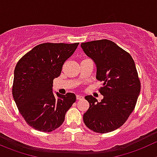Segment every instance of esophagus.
Masks as SVG:
<instances>
[{
	"label": "esophagus",
	"instance_id": "obj_1",
	"mask_svg": "<svg viewBox=\"0 0 157 157\" xmlns=\"http://www.w3.org/2000/svg\"><path fill=\"white\" fill-rule=\"evenodd\" d=\"M83 98H84V97H83L82 95H76V98H77L78 100V99H82Z\"/></svg>",
	"mask_w": 157,
	"mask_h": 157
}]
</instances>
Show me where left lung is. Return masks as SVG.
Wrapping results in <instances>:
<instances>
[{"label": "left lung", "mask_w": 157, "mask_h": 157, "mask_svg": "<svg viewBox=\"0 0 157 157\" xmlns=\"http://www.w3.org/2000/svg\"><path fill=\"white\" fill-rule=\"evenodd\" d=\"M81 48L96 65V78L102 82L98 102L92 95L85 97L89 108L83 115L89 129L106 133L124 124L133 111L140 92L135 62L128 52L107 39L82 43Z\"/></svg>", "instance_id": "1"}]
</instances>
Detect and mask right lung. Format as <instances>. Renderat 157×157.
Returning a JSON list of instances; mask_svg holds the SVG:
<instances>
[{
  "instance_id": "obj_1",
  "label": "right lung",
  "mask_w": 157,
  "mask_h": 157,
  "mask_svg": "<svg viewBox=\"0 0 157 157\" xmlns=\"http://www.w3.org/2000/svg\"><path fill=\"white\" fill-rule=\"evenodd\" d=\"M79 43H44L33 48L14 69L12 95L26 122L41 132H52L65 120L75 102L74 93L54 94L53 80L61 74L65 61Z\"/></svg>"
}]
</instances>
